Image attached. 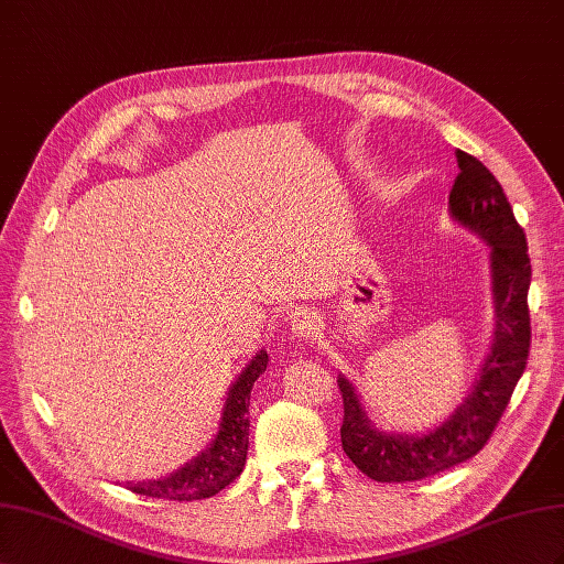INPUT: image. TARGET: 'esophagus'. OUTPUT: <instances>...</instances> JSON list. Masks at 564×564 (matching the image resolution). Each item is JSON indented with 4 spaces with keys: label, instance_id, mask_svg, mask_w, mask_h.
<instances>
[{
    "label": "esophagus",
    "instance_id": "obj_1",
    "mask_svg": "<svg viewBox=\"0 0 564 564\" xmlns=\"http://www.w3.org/2000/svg\"><path fill=\"white\" fill-rule=\"evenodd\" d=\"M291 330L300 337V340H314L318 333L316 316L310 310H295L291 314Z\"/></svg>",
    "mask_w": 564,
    "mask_h": 564
}]
</instances>
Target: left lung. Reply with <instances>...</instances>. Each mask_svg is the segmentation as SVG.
Returning a JSON list of instances; mask_svg holds the SVG:
<instances>
[{
    "label": "left lung",
    "mask_w": 564,
    "mask_h": 564,
    "mask_svg": "<svg viewBox=\"0 0 564 564\" xmlns=\"http://www.w3.org/2000/svg\"><path fill=\"white\" fill-rule=\"evenodd\" d=\"M456 160L460 172L448 193V207L454 219L491 246L494 345L473 394L444 425L423 437L378 432L366 417L349 380L337 378L345 406L340 427L345 454L364 475L382 485L425 479L477 456L501 421L514 384L524 373L532 345L527 304L532 262L527 254L524 229L514 219L496 176L470 153L456 151Z\"/></svg>",
    "instance_id": "left-lung-1"
}]
</instances>
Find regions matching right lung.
Wrapping results in <instances>:
<instances>
[{
    "label": "right lung",
    "mask_w": 564,
    "mask_h": 564,
    "mask_svg": "<svg viewBox=\"0 0 564 564\" xmlns=\"http://www.w3.org/2000/svg\"><path fill=\"white\" fill-rule=\"evenodd\" d=\"M267 364L269 357L262 349L234 382L210 448H205L198 458H193L186 468L176 470L167 479L137 481V485L127 481V489L141 496L163 498V501H200V498H210L229 487L243 473L250 430V390L254 380L267 371Z\"/></svg>",
    "instance_id": "right-lung-1"
}]
</instances>
